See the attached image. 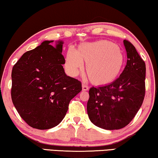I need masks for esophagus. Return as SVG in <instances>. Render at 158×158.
I'll use <instances>...</instances> for the list:
<instances>
[{"instance_id":"1","label":"esophagus","mask_w":158,"mask_h":158,"mask_svg":"<svg viewBox=\"0 0 158 158\" xmlns=\"http://www.w3.org/2000/svg\"><path fill=\"white\" fill-rule=\"evenodd\" d=\"M82 90H83V91H87L88 90V87L86 85L83 83L82 84Z\"/></svg>"}]
</instances>
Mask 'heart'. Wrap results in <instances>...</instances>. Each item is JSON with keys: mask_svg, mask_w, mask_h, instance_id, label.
I'll return each instance as SVG.
<instances>
[{"mask_svg": "<svg viewBox=\"0 0 158 158\" xmlns=\"http://www.w3.org/2000/svg\"><path fill=\"white\" fill-rule=\"evenodd\" d=\"M86 63L85 71L89 80L96 85H106L120 75L125 64L121 49L113 42L99 40L82 43L77 51L68 48L65 58L68 73L75 76Z\"/></svg>", "mask_w": 158, "mask_h": 158, "instance_id": "1", "label": "heart"}]
</instances>
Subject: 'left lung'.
I'll use <instances>...</instances> for the list:
<instances>
[{
	"instance_id": "8db88e82",
	"label": "left lung",
	"mask_w": 158,
	"mask_h": 158,
	"mask_svg": "<svg viewBox=\"0 0 158 158\" xmlns=\"http://www.w3.org/2000/svg\"><path fill=\"white\" fill-rule=\"evenodd\" d=\"M127 64L111 83L92 87L87 112L91 122L105 130H119L131 122L143 104L145 93V63L134 45L123 40Z\"/></svg>"
}]
</instances>
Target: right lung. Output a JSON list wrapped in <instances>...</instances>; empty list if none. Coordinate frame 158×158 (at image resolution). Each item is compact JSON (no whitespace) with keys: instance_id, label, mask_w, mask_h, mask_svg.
<instances>
[{"instance_id":"add662e5","label":"right lung","mask_w":158,"mask_h":158,"mask_svg":"<svg viewBox=\"0 0 158 158\" xmlns=\"http://www.w3.org/2000/svg\"><path fill=\"white\" fill-rule=\"evenodd\" d=\"M45 40L25 52L11 74V98L15 109L33 128L47 130L65 118L70 100L82 90L81 83L63 67V40Z\"/></svg>"}]
</instances>
